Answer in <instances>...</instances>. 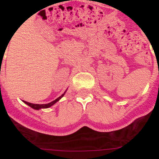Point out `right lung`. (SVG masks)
Returning a JSON list of instances; mask_svg holds the SVG:
<instances>
[{"label": "right lung", "mask_w": 159, "mask_h": 159, "mask_svg": "<svg viewBox=\"0 0 159 159\" xmlns=\"http://www.w3.org/2000/svg\"><path fill=\"white\" fill-rule=\"evenodd\" d=\"M66 92H67V91H65V92H64V93H63V94L62 95V96H60L59 97H57V99L54 100V101H53V102H49V103H48V104H41V105H39V104H33V103H30V102H25V101H24V102H25V103L26 105H28L29 106H30L31 108L34 109V110H40V109L49 108V107H51V106H53V105H54L55 103H56V102H58V101H59V100L61 99V98H62V97H63V96H64V94H65V93H66Z\"/></svg>", "instance_id": "obj_1"}]
</instances>
